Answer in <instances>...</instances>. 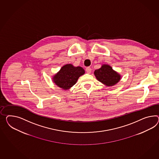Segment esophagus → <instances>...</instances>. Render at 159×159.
I'll use <instances>...</instances> for the list:
<instances>
[{"instance_id": "34e87169", "label": "esophagus", "mask_w": 159, "mask_h": 159, "mask_svg": "<svg viewBox=\"0 0 159 159\" xmlns=\"http://www.w3.org/2000/svg\"><path fill=\"white\" fill-rule=\"evenodd\" d=\"M86 73L88 74L91 73L92 69H91V68H90V67H87V68L86 69Z\"/></svg>"}]
</instances>
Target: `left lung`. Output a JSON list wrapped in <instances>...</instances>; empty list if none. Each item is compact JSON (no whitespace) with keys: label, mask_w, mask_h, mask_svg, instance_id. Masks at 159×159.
<instances>
[{"label":"left lung","mask_w":159,"mask_h":159,"mask_svg":"<svg viewBox=\"0 0 159 159\" xmlns=\"http://www.w3.org/2000/svg\"><path fill=\"white\" fill-rule=\"evenodd\" d=\"M94 74L98 81L107 86L115 85L121 80L120 74L107 64L102 65L100 69L94 71Z\"/></svg>","instance_id":"8db88e82"}]
</instances>
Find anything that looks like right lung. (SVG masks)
<instances>
[{
  "instance_id": "1",
  "label": "right lung",
  "mask_w": 159,
  "mask_h": 159,
  "mask_svg": "<svg viewBox=\"0 0 159 159\" xmlns=\"http://www.w3.org/2000/svg\"><path fill=\"white\" fill-rule=\"evenodd\" d=\"M85 74L84 69L75 67L72 64H66L52 77V81L56 85L63 90H69L73 86L80 77Z\"/></svg>"
}]
</instances>
